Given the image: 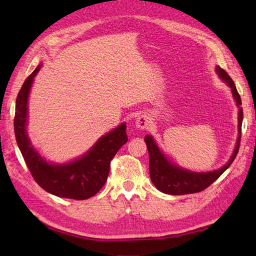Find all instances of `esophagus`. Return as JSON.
<instances>
[{
	"label": "esophagus",
	"instance_id": "1",
	"mask_svg": "<svg viewBox=\"0 0 256 256\" xmlns=\"http://www.w3.org/2000/svg\"><path fill=\"white\" fill-rule=\"evenodd\" d=\"M150 125V118L148 116H140L136 118V122H135V126L140 130H145L148 128Z\"/></svg>",
	"mask_w": 256,
	"mask_h": 256
}]
</instances>
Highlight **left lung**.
I'll return each instance as SVG.
<instances>
[{"label": "left lung", "instance_id": "left-lung-1", "mask_svg": "<svg viewBox=\"0 0 256 256\" xmlns=\"http://www.w3.org/2000/svg\"><path fill=\"white\" fill-rule=\"evenodd\" d=\"M216 72H218L219 77L231 88L232 96L234 98L236 106H238V136L234 152H233L229 162H228L224 166L219 168V170L208 172H194L184 170V168L177 165H174L170 160H167V157L164 155V153H162V150L155 143L154 138H152L150 135H146L144 140L148 150L150 176L152 179V182H153L155 184V187L162 192L168 194H186L202 192L206 188H208L212 182H214L216 179L230 167V165L232 164L238 155V148H240L241 128L243 121L241 98L230 76L228 74L224 69L218 66H216Z\"/></svg>", "mask_w": 256, "mask_h": 256}]
</instances>
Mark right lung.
I'll return each instance as SVG.
<instances>
[{
  "mask_svg": "<svg viewBox=\"0 0 256 256\" xmlns=\"http://www.w3.org/2000/svg\"><path fill=\"white\" fill-rule=\"evenodd\" d=\"M42 64L32 72L22 86L16 98L14 132L16 142L32 178L47 192L57 197L84 200L94 196L106 184L111 160L128 142L126 124L122 123L103 135L79 158L67 164H52L32 148L27 136V101L34 77Z\"/></svg>",
  "mask_w": 256,
  "mask_h": 256,
  "instance_id": "add662e5",
  "label": "right lung"
}]
</instances>
